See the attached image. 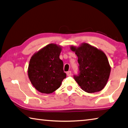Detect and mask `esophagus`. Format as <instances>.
Returning <instances> with one entry per match:
<instances>
[{
	"label": "esophagus",
	"mask_w": 128,
	"mask_h": 128,
	"mask_svg": "<svg viewBox=\"0 0 128 128\" xmlns=\"http://www.w3.org/2000/svg\"><path fill=\"white\" fill-rule=\"evenodd\" d=\"M67 75H68V76H70L71 75V71H68V72H67Z\"/></svg>",
	"instance_id": "esophagus-1"
}]
</instances>
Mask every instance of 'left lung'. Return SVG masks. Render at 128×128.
Instances as JSON below:
<instances>
[{"instance_id":"obj_1","label":"left lung","mask_w":128,"mask_h":128,"mask_svg":"<svg viewBox=\"0 0 128 128\" xmlns=\"http://www.w3.org/2000/svg\"><path fill=\"white\" fill-rule=\"evenodd\" d=\"M78 57L79 66L78 75L74 78L84 91L92 93L100 92L107 84L111 67L102 51L87 43L79 48L71 46Z\"/></svg>"}]
</instances>
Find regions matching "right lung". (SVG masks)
Returning a JSON list of instances; mask_svg holds the SVG:
<instances>
[{"instance_id":"obj_1","label":"right lung","mask_w":128,"mask_h":128,"mask_svg":"<svg viewBox=\"0 0 128 128\" xmlns=\"http://www.w3.org/2000/svg\"><path fill=\"white\" fill-rule=\"evenodd\" d=\"M61 48L49 44L34 54L28 68V75L35 88L42 93H53L66 78L64 63L60 59Z\"/></svg>"}]
</instances>
